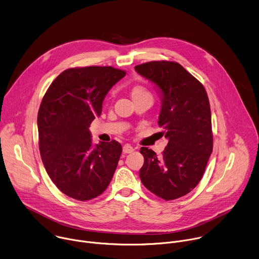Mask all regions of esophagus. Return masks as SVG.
Instances as JSON below:
<instances>
[{"label":"esophagus","mask_w":259,"mask_h":259,"mask_svg":"<svg viewBox=\"0 0 259 259\" xmlns=\"http://www.w3.org/2000/svg\"><path fill=\"white\" fill-rule=\"evenodd\" d=\"M122 151H123L124 154H128V153L134 152V151H135V148H134L133 146L128 145V144H125V145L123 146V148H122Z\"/></svg>","instance_id":"obj_1"}]
</instances>
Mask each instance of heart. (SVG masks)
<instances>
[{
    "label": "heart",
    "instance_id": "obj_1",
    "mask_svg": "<svg viewBox=\"0 0 259 259\" xmlns=\"http://www.w3.org/2000/svg\"><path fill=\"white\" fill-rule=\"evenodd\" d=\"M131 96H132L133 100H137V99L143 98V97H145V96H150V94H149V92H148L146 89H144L143 87L137 85V87H134V88L132 89V91H131Z\"/></svg>",
    "mask_w": 259,
    "mask_h": 259
}]
</instances>
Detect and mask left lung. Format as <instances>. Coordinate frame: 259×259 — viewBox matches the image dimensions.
Instances as JSON below:
<instances>
[{"label":"left lung","instance_id":"8db88e82","mask_svg":"<svg viewBox=\"0 0 259 259\" xmlns=\"http://www.w3.org/2000/svg\"><path fill=\"white\" fill-rule=\"evenodd\" d=\"M136 71L153 82L160 93L158 125L167 140L159 157L142 147L143 185L164 200L190 193L201 181L212 152L211 111L202 83L181 64L152 61L137 65Z\"/></svg>","mask_w":259,"mask_h":259}]
</instances>
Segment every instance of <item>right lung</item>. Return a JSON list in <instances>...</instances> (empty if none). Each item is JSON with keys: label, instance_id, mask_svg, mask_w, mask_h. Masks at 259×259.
<instances>
[{"label": "right lung", "instance_id": "1", "mask_svg": "<svg viewBox=\"0 0 259 259\" xmlns=\"http://www.w3.org/2000/svg\"><path fill=\"white\" fill-rule=\"evenodd\" d=\"M124 75L111 66L70 68L42 98L37 114L40 157L52 182L70 198H96L112 180L122 147L114 140L93 145L89 127L101 115L110 89Z\"/></svg>", "mask_w": 259, "mask_h": 259}]
</instances>
